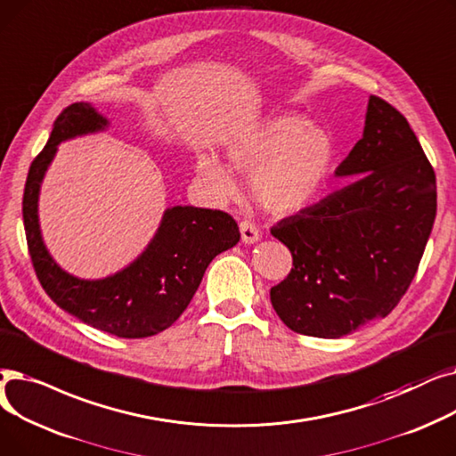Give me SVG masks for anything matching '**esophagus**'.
I'll use <instances>...</instances> for the list:
<instances>
[{
    "label": "esophagus",
    "instance_id": "1",
    "mask_svg": "<svg viewBox=\"0 0 456 456\" xmlns=\"http://www.w3.org/2000/svg\"><path fill=\"white\" fill-rule=\"evenodd\" d=\"M240 230H241V241L245 245H254V243L259 241V237H262V235H259V230L248 221H243L240 224Z\"/></svg>",
    "mask_w": 456,
    "mask_h": 456
}]
</instances>
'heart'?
<instances>
[{"label": "heart", "instance_id": "b5f03b06", "mask_svg": "<svg viewBox=\"0 0 456 456\" xmlns=\"http://www.w3.org/2000/svg\"><path fill=\"white\" fill-rule=\"evenodd\" d=\"M334 156V141L327 129L295 113L271 115L224 144L226 163L250 175L254 200L274 215L305 209L329 180ZM194 165L209 197H232L235 180L219 158L199 151Z\"/></svg>", "mask_w": 456, "mask_h": 456}]
</instances>
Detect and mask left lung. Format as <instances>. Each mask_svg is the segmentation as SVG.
Segmentation results:
<instances>
[{
    "instance_id": "left-lung-1",
    "label": "left lung",
    "mask_w": 456,
    "mask_h": 456,
    "mask_svg": "<svg viewBox=\"0 0 456 456\" xmlns=\"http://www.w3.org/2000/svg\"><path fill=\"white\" fill-rule=\"evenodd\" d=\"M336 176L354 180L271 228L293 256L271 289L274 312L291 330L329 339L397 306L436 216L435 170L408 120L377 96Z\"/></svg>"
}]
</instances>
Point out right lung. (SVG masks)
Here are the masks:
<instances>
[{
	"label": "right lung",
	"instance_id": "1",
	"mask_svg": "<svg viewBox=\"0 0 456 456\" xmlns=\"http://www.w3.org/2000/svg\"><path fill=\"white\" fill-rule=\"evenodd\" d=\"M111 122L93 103L77 102L53 124L45 150L31 163L24 191V226L33 267L59 308L118 338L163 332L189 306L211 259L240 241V226L219 209L172 206L144 250L124 269L103 278H79L50 254L38 219L40 187L59 144L105 132Z\"/></svg>",
	"mask_w": 456,
	"mask_h": 456
}]
</instances>
